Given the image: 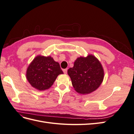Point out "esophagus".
Returning a JSON list of instances; mask_svg holds the SVG:
<instances>
[{
	"mask_svg": "<svg viewBox=\"0 0 134 134\" xmlns=\"http://www.w3.org/2000/svg\"><path fill=\"white\" fill-rule=\"evenodd\" d=\"M67 69H63V72H64V74H66L67 73Z\"/></svg>",
	"mask_w": 134,
	"mask_h": 134,
	"instance_id": "1",
	"label": "esophagus"
}]
</instances>
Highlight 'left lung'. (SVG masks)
Segmentation results:
<instances>
[{
    "label": "left lung",
    "mask_w": 134,
    "mask_h": 134,
    "mask_svg": "<svg viewBox=\"0 0 134 134\" xmlns=\"http://www.w3.org/2000/svg\"><path fill=\"white\" fill-rule=\"evenodd\" d=\"M68 73L75 90L80 94H89L96 90L104 78L102 65L92 55L78 58L74 66L69 69Z\"/></svg>",
    "instance_id": "1"
}]
</instances>
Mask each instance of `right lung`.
Masks as SVG:
<instances>
[{"mask_svg":"<svg viewBox=\"0 0 134 134\" xmlns=\"http://www.w3.org/2000/svg\"><path fill=\"white\" fill-rule=\"evenodd\" d=\"M61 74L63 72L59 64L51 56H37L28 67L26 77L32 87L43 91L50 88Z\"/></svg>","mask_w":134,"mask_h":134,"instance_id":"right-lung-1","label":"right lung"}]
</instances>
